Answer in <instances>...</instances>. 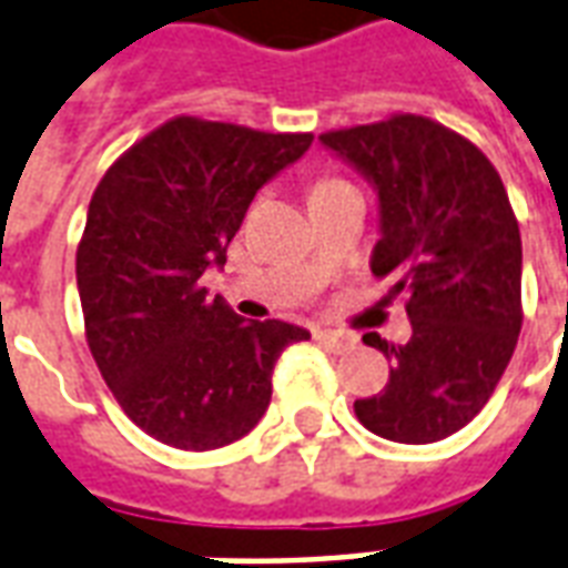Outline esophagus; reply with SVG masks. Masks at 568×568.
I'll return each instance as SVG.
<instances>
[{
  "instance_id": "34e87169",
  "label": "esophagus",
  "mask_w": 568,
  "mask_h": 568,
  "mask_svg": "<svg viewBox=\"0 0 568 568\" xmlns=\"http://www.w3.org/2000/svg\"><path fill=\"white\" fill-rule=\"evenodd\" d=\"M313 337L322 343L325 348H331V352H352L355 348V339L346 337V334H337V331H313Z\"/></svg>"
}]
</instances>
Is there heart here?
<instances>
[{"instance_id":"b5f03b06","label":"heart","mask_w":568,"mask_h":568,"mask_svg":"<svg viewBox=\"0 0 568 568\" xmlns=\"http://www.w3.org/2000/svg\"><path fill=\"white\" fill-rule=\"evenodd\" d=\"M322 183H337V180H322Z\"/></svg>"}]
</instances>
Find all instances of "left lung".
I'll return each mask as SVG.
<instances>
[{"label":"left lung","instance_id":"left-lung-1","mask_svg":"<svg viewBox=\"0 0 568 568\" xmlns=\"http://www.w3.org/2000/svg\"><path fill=\"white\" fill-rule=\"evenodd\" d=\"M379 189L373 276L406 297L413 337L364 343L394 361L358 422L394 443L424 445L469 424L518 346L520 229L497 168L455 129L422 113L318 134Z\"/></svg>","mask_w":568,"mask_h":568}]
</instances>
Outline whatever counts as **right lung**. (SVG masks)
Returning a JSON list of instances; mask_svg holds the SVG:
<instances>
[{"label": "right lung", "instance_id": "1", "mask_svg": "<svg viewBox=\"0 0 568 568\" xmlns=\"http://www.w3.org/2000/svg\"><path fill=\"white\" fill-rule=\"evenodd\" d=\"M310 132L171 116L113 162L78 243L83 334L108 388L144 434L183 452L241 439L271 403L273 364L304 327L246 322L207 297L204 271Z\"/></svg>", "mask_w": 568, "mask_h": 568}]
</instances>
